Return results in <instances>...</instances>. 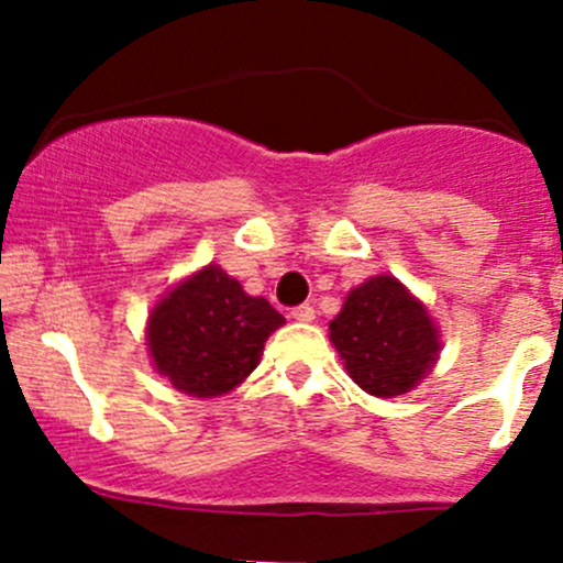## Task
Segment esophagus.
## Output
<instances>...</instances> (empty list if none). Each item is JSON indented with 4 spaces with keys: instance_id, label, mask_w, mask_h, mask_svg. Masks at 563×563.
Instances as JSON below:
<instances>
[{
    "instance_id": "esophagus-1",
    "label": "esophagus",
    "mask_w": 563,
    "mask_h": 563,
    "mask_svg": "<svg viewBox=\"0 0 563 563\" xmlns=\"http://www.w3.org/2000/svg\"><path fill=\"white\" fill-rule=\"evenodd\" d=\"M291 318L299 323H310L316 318L313 305H297V308H291Z\"/></svg>"
}]
</instances>
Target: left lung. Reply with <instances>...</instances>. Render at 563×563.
<instances>
[{"instance_id":"obj_1","label":"left lung","mask_w":563,"mask_h":563,"mask_svg":"<svg viewBox=\"0 0 563 563\" xmlns=\"http://www.w3.org/2000/svg\"><path fill=\"white\" fill-rule=\"evenodd\" d=\"M329 338L349 376L376 397L417 387L439 356V332L428 310L389 275L371 277L345 297Z\"/></svg>"}]
</instances>
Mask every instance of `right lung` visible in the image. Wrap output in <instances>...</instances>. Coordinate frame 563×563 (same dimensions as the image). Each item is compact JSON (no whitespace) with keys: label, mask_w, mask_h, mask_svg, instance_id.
I'll use <instances>...</instances> for the list:
<instances>
[{"label":"right lung","mask_w":563,"mask_h":563,"mask_svg":"<svg viewBox=\"0 0 563 563\" xmlns=\"http://www.w3.org/2000/svg\"><path fill=\"white\" fill-rule=\"evenodd\" d=\"M286 318L266 299L247 297L220 266L168 291L150 316V351L161 376L192 397H218L258 367L266 338Z\"/></svg>","instance_id":"obj_1"}]
</instances>
